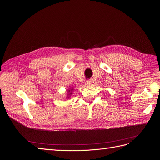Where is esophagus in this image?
I'll list each match as a JSON object with an SVG mask.
<instances>
[{"mask_svg": "<svg viewBox=\"0 0 160 160\" xmlns=\"http://www.w3.org/2000/svg\"><path fill=\"white\" fill-rule=\"evenodd\" d=\"M93 84V81L92 80H88L85 82V85H88V86H90Z\"/></svg>", "mask_w": 160, "mask_h": 160, "instance_id": "esophagus-1", "label": "esophagus"}]
</instances>
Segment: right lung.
Masks as SVG:
<instances>
[{
  "mask_svg": "<svg viewBox=\"0 0 160 160\" xmlns=\"http://www.w3.org/2000/svg\"><path fill=\"white\" fill-rule=\"evenodd\" d=\"M67 91L68 92V93H67V97L66 98H67V99H69L70 98V97H71V95H72V92L73 91V88H70V89H67Z\"/></svg>",
  "mask_w": 160,
  "mask_h": 160,
  "instance_id": "1",
  "label": "right lung"
}]
</instances>
